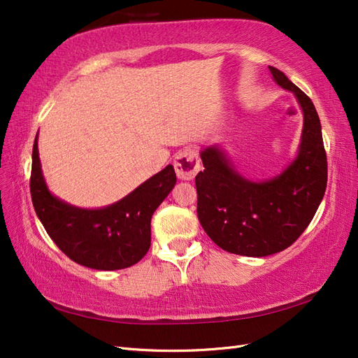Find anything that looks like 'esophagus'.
<instances>
[{
	"mask_svg": "<svg viewBox=\"0 0 358 358\" xmlns=\"http://www.w3.org/2000/svg\"><path fill=\"white\" fill-rule=\"evenodd\" d=\"M175 170L178 178L183 180H191L196 178L200 170V159L192 149H183L176 155L175 159Z\"/></svg>",
	"mask_w": 358,
	"mask_h": 358,
	"instance_id": "esophagus-1",
	"label": "esophagus"
}]
</instances>
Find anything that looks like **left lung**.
Instances as JSON below:
<instances>
[{"instance_id": "obj_1", "label": "left lung", "mask_w": 358, "mask_h": 358, "mask_svg": "<svg viewBox=\"0 0 358 358\" xmlns=\"http://www.w3.org/2000/svg\"><path fill=\"white\" fill-rule=\"evenodd\" d=\"M301 106L299 155L279 176L266 182L243 179L218 148L200 154L204 170L196 176L197 215L210 239L224 251L267 257L284 251L306 230L327 188V155L312 100L287 76L268 67Z\"/></svg>"}]
</instances>
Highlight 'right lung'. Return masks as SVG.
Listing matches in <instances>:
<instances>
[{
	"label": "right lung",
	"mask_w": 358,
	"mask_h": 358,
	"mask_svg": "<svg viewBox=\"0 0 358 358\" xmlns=\"http://www.w3.org/2000/svg\"><path fill=\"white\" fill-rule=\"evenodd\" d=\"M175 183V169L167 166L112 206L74 208L49 192L34 140L29 191L36 213L61 251L85 267L119 270L138 263L149 251L152 215Z\"/></svg>",
	"instance_id": "add662e5"
}]
</instances>
